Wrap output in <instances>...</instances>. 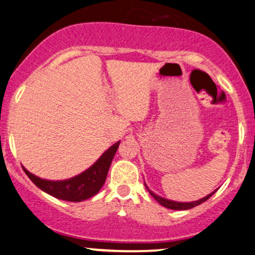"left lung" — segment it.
Returning a JSON list of instances; mask_svg holds the SVG:
<instances>
[{"label": "left lung", "mask_w": 255, "mask_h": 255, "mask_svg": "<svg viewBox=\"0 0 255 255\" xmlns=\"http://www.w3.org/2000/svg\"><path fill=\"white\" fill-rule=\"evenodd\" d=\"M144 184H145V183H144ZM145 187H146V184H145ZM146 189H147V191H149L150 194H151V196L153 197V199H155L159 204H162V206L165 207V208L174 209V210H185V209L194 208V207H196V206H199V204H201V203L206 202V201L208 200L209 197L212 196V195L215 193V191H213L212 194L207 195V196L203 197V199H201V200H199V201H194V202H175V201H170V200L163 199V197L158 196V195L153 194L151 190H149V188H147V187H146Z\"/></svg>", "instance_id": "obj_1"}]
</instances>
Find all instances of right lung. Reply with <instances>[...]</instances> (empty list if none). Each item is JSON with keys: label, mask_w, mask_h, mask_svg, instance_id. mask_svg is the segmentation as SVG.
<instances>
[{"label": "right lung", "mask_w": 255, "mask_h": 255, "mask_svg": "<svg viewBox=\"0 0 255 255\" xmlns=\"http://www.w3.org/2000/svg\"><path fill=\"white\" fill-rule=\"evenodd\" d=\"M119 143L110 147L105 152L100 156V158L97 161L91 168L86 171L81 172L80 175L74 176L70 180L65 181H48L42 180L37 176L30 174L27 169L23 168L24 172L30 181L43 190L45 193L52 195L59 200L71 201V202H80V201L87 200L92 197L100 190L105 183L106 176H108L110 165L115 157V153L117 152Z\"/></svg>", "instance_id": "1"}]
</instances>
